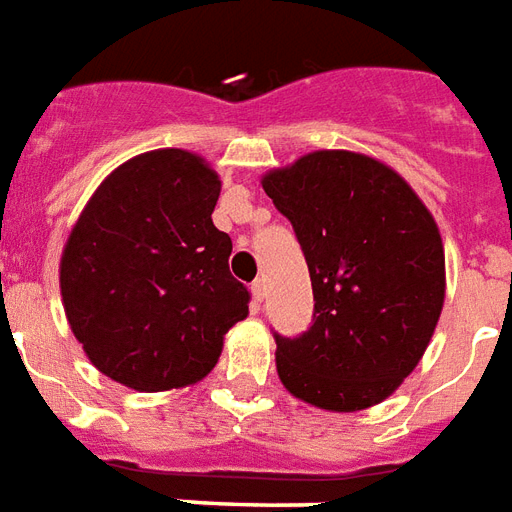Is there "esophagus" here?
Masks as SVG:
<instances>
[{"instance_id":"34e87169","label":"esophagus","mask_w":512,"mask_h":512,"mask_svg":"<svg viewBox=\"0 0 512 512\" xmlns=\"http://www.w3.org/2000/svg\"><path fill=\"white\" fill-rule=\"evenodd\" d=\"M263 298H265V282L263 279H255V282H252V308H260V303H263Z\"/></svg>"}]
</instances>
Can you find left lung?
Instances as JSON below:
<instances>
[{"instance_id": "1", "label": "left lung", "mask_w": 512, "mask_h": 512, "mask_svg": "<svg viewBox=\"0 0 512 512\" xmlns=\"http://www.w3.org/2000/svg\"><path fill=\"white\" fill-rule=\"evenodd\" d=\"M311 273L314 322L276 338L287 392L325 411L381 403L411 376L446 298L435 217L397 171L349 150H317L263 177Z\"/></svg>"}]
</instances>
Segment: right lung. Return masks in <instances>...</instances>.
I'll return each mask as SVG.
<instances>
[{
  "label": "right lung",
  "mask_w": 512,
  "mask_h": 512,
  "mask_svg": "<svg viewBox=\"0 0 512 512\" xmlns=\"http://www.w3.org/2000/svg\"><path fill=\"white\" fill-rule=\"evenodd\" d=\"M217 198V171L166 147L117 166L74 222L58 268L66 319L117 384L166 392L201 381L249 314L230 236L212 222Z\"/></svg>",
  "instance_id": "right-lung-1"
}]
</instances>
